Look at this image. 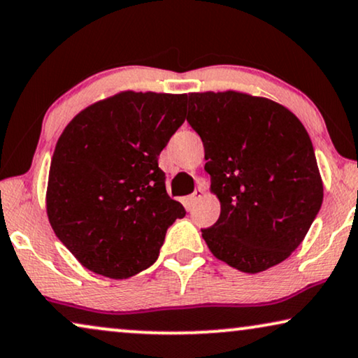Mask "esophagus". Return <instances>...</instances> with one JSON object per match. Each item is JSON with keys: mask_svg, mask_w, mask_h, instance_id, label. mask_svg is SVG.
I'll use <instances>...</instances> for the list:
<instances>
[{"mask_svg": "<svg viewBox=\"0 0 358 358\" xmlns=\"http://www.w3.org/2000/svg\"><path fill=\"white\" fill-rule=\"evenodd\" d=\"M203 197V189H195V192L190 195V203H197L200 199Z\"/></svg>", "mask_w": 358, "mask_h": 358, "instance_id": "34e87169", "label": "esophagus"}]
</instances>
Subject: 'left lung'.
Returning <instances> with one entry per match:
<instances>
[{
	"mask_svg": "<svg viewBox=\"0 0 358 358\" xmlns=\"http://www.w3.org/2000/svg\"><path fill=\"white\" fill-rule=\"evenodd\" d=\"M187 122L202 138L220 218L202 229L212 254L257 273L290 256L322 203L310 135L267 97L238 91L190 92Z\"/></svg>",
	"mask_w": 358,
	"mask_h": 358,
	"instance_id": "obj_1",
	"label": "left lung"
}]
</instances>
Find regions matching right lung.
<instances>
[{"instance_id":"obj_1","label":"right lung","mask_w":358,"mask_h":358,"mask_svg":"<svg viewBox=\"0 0 358 358\" xmlns=\"http://www.w3.org/2000/svg\"><path fill=\"white\" fill-rule=\"evenodd\" d=\"M187 94L122 91L81 110L57 141L47 217L81 266L134 277L159 256L185 210L166 192L158 156L184 124Z\"/></svg>"}]
</instances>
